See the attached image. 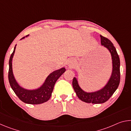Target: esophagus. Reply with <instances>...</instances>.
<instances>
[{"label":"esophagus","instance_id":"1","mask_svg":"<svg viewBox=\"0 0 131 131\" xmlns=\"http://www.w3.org/2000/svg\"><path fill=\"white\" fill-rule=\"evenodd\" d=\"M75 63L76 62H75V59L73 58H70L68 60V64L70 67H73L75 65Z\"/></svg>","mask_w":131,"mask_h":131}]
</instances>
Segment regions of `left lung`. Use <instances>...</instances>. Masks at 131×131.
Segmentation results:
<instances>
[{
	"instance_id": "1",
	"label": "left lung",
	"mask_w": 131,
	"mask_h": 131,
	"mask_svg": "<svg viewBox=\"0 0 131 131\" xmlns=\"http://www.w3.org/2000/svg\"><path fill=\"white\" fill-rule=\"evenodd\" d=\"M101 44L109 50L112 57L113 72L108 83L103 89L97 92L87 93L82 90L79 86L76 79L73 78V87L79 98L86 103L94 104L103 103L108 101L118 88L120 81V61L116 48L110 40L101 35Z\"/></svg>"
}]
</instances>
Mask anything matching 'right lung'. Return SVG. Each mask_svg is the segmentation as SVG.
Here are the masks:
<instances>
[{
  "instance_id": "1",
  "label": "right lung",
  "mask_w": 131,
  "mask_h": 131,
  "mask_svg": "<svg viewBox=\"0 0 131 131\" xmlns=\"http://www.w3.org/2000/svg\"><path fill=\"white\" fill-rule=\"evenodd\" d=\"M24 37H23L22 39H24ZM15 49V47L11 55L9 60L8 77L11 87L19 99L25 103L38 105L48 101L51 96L55 83L59 77L65 72V69L62 68L51 73L48 76L44 84L39 89L33 91L25 90L17 84L13 74L12 59L14 54Z\"/></svg>"
}]
</instances>
